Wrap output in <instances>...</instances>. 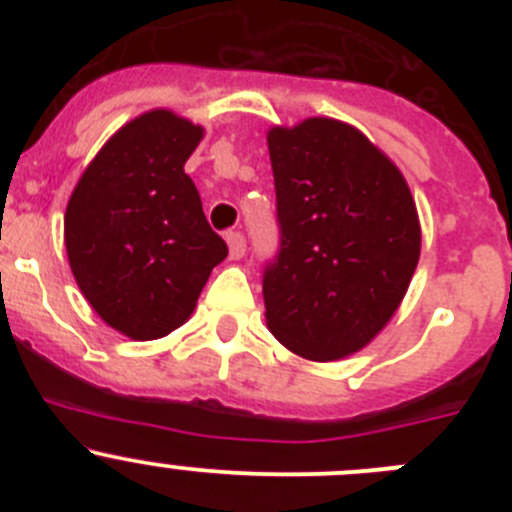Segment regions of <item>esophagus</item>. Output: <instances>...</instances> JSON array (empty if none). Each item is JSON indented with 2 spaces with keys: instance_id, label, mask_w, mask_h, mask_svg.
Wrapping results in <instances>:
<instances>
[{
  "instance_id": "34e87169",
  "label": "esophagus",
  "mask_w": 512,
  "mask_h": 512,
  "mask_svg": "<svg viewBox=\"0 0 512 512\" xmlns=\"http://www.w3.org/2000/svg\"><path fill=\"white\" fill-rule=\"evenodd\" d=\"M225 240H227V247H230L232 260H240V257L245 255V235L237 230H230L225 235Z\"/></svg>"
}]
</instances>
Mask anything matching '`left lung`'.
Segmentation results:
<instances>
[{"instance_id":"left-lung-1","label":"left lung","mask_w":512,"mask_h":512,"mask_svg":"<svg viewBox=\"0 0 512 512\" xmlns=\"http://www.w3.org/2000/svg\"><path fill=\"white\" fill-rule=\"evenodd\" d=\"M280 252L262 275L270 332L334 361L364 349L399 309L421 255L401 170L354 126L307 118L267 133Z\"/></svg>"}]
</instances>
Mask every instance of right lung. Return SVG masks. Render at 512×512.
<instances>
[{"mask_svg": "<svg viewBox=\"0 0 512 512\" xmlns=\"http://www.w3.org/2000/svg\"><path fill=\"white\" fill-rule=\"evenodd\" d=\"M203 128L156 108L118 128L71 193L64 242L98 317L148 342L178 329L227 245L183 165Z\"/></svg>", "mask_w": 512, "mask_h": 512, "instance_id": "obj_1", "label": "right lung"}]
</instances>
